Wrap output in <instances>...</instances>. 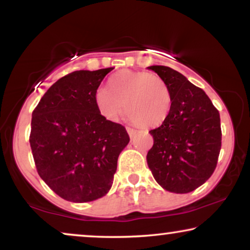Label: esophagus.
Wrapping results in <instances>:
<instances>
[{"label":"esophagus","instance_id":"obj_1","mask_svg":"<svg viewBox=\"0 0 250 250\" xmlns=\"http://www.w3.org/2000/svg\"><path fill=\"white\" fill-rule=\"evenodd\" d=\"M126 129H127V133H128L129 138H133V136L135 135V133H136V129H135V128H132V127H126Z\"/></svg>","mask_w":250,"mask_h":250}]
</instances>
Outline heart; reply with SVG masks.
<instances>
[{
	"label": "heart",
	"mask_w": 250,
	"mask_h": 250,
	"mask_svg": "<svg viewBox=\"0 0 250 250\" xmlns=\"http://www.w3.org/2000/svg\"><path fill=\"white\" fill-rule=\"evenodd\" d=\"M95 105L108 121H117L125 112L143 127L158 126L172 108L168 85L162 77L146 71L122 70L109 78L108 87L95 91Z\"/></svg>",
	"instance_id": "b5f03b06"
}]
</instances>
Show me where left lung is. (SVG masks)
I'll return each mask as SVG.
<instances>
[{"label": "left lung", "instance_id": "obj_1", "mask_svg": "<svg viewBox=\"0 0 250 250\" xmlns=\"http://www.w3.org/2000/svg\"><path fill=\"white\" fill-rule=\"evenodd\" d=\"M172 95V108L159 127L149 133L153 146L146 162L155 180L175 193L196 190L216 168L222 145L220 112L200 87L166 66L148 67Z\"/></svg>", "mask_w": 250, "mask_h": 250}]
</instances>
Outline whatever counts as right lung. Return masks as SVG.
Instances as JSON below:
<instances>
[{"instance_id":"obj_1","label":"right lung","mask_w":250,"mask_h":250,"mask_svg":"<svg viewBox=\"0 0 250 250\" xmlns=\"http://www.w3.org/2000/svg\"><path fill=\"white\" fill-rule=\"evenodd\" d=\"M112 69L61 77L33 111L29 143L37 173L64 200L87 203L104 197L119 153L129 142L124 126L107 121L95 105V91Z\"/></svg>"}]
</instances>
